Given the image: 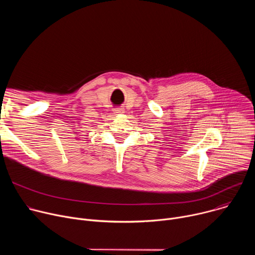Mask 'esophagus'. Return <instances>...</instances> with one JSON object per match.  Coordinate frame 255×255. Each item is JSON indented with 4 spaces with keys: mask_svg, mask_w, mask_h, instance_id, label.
I'll return each instance as SVG.
<instances>
[{
    "mask_svg": "<svg viewBox=\"0 0 255 255\" xmlns=\"http://www.w3.org/2000/svg\"><path fill=\"white\" fill-rule=\"evenodd\" d=\"M114 112H115L116 114H119V113H124V109H123V108H117V109H115Z\"/></svg>",
    "mask_w": 255,
    "mask_h": 255,
    "instance_id": "obj_1",
    "label": "esophagus"
}]
</instances>
